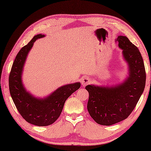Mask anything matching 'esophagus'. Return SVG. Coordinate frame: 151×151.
<instances>
[{
	"instance_id": "1",
	"label": "esophagus",
	"mask_w": 151,
	"mask_h": 151,
	"mask_svg": "<svg viewBox=\"0 0 151 151\" xmlns=\"http://www.w3.org/2000/svg\"><path fill=\"white\" fill-rule=\"evenodd\" d=\"M91 82V79L89 78H87V77H84L82 78V81H81V83L83 86H86L87 85V84H90V82Z\"/></svg>"
}]
</instances>
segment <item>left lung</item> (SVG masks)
<instances>
[{
	"mask_svg": "<svg viewBox=\"0 0 151 151\" xmlns=\"http://www.w3.org/2000/svg\"><path fill=\"white\" fill-rule=\"evenodd\" d=\"M116 41L129 64V77L123 83L113 87H85L89 93L88 111L100 125L111 126L127 119L137 105L146 84L145 67L139 49L126 36H119Z\"/></svg>",
	"mask_w": 151,
	"mask_h": 151,
	"instance_id": "1",
	"label": "left lung"
}]
</instances>
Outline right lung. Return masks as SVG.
<instances>
[{
    "label": "right lung",
    "mask_w": 151,
    "mask_h": 151,
    "mask_svg": "<svg viewBox=\"0 0 151 151\" xmlns=\"http://www.w3.org/2000/svg\"><path fill=\"white\" fill-rule=\"evenodd\" d=\"M44 36L42 34L36 35L20 49L14 60L9 76L10 95L18 112L27 122L38 127H45L55 122L60 115L67 99L80 87V82L67 84L43 99L34 98L24 89L21 76L26 57L35 41Z\"/></svg>",
    "instance_id": "right-lung-1"
}]
</instances>
